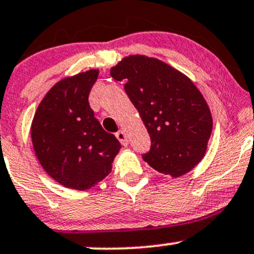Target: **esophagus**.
<instances>
[{
    "label": "esophagus",
    "instance_id": "esophagus-1",
    "mask_svg": "<svg viewBox=\"0 0 254 254\" xmlns=\"http://www.w3.org/2000/svg\"><path fill=\"white\" fill-rule=\"evenodd\" d=\"M117 138H118L119 142L123 144V146H127L129 144V140H127V132L123 131V130H121V131H118L116 133Z\"/></svg>",
    "mask_w": 254,
    "mask_h": 254
}]
</instances>
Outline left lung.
<instances>
[{
	"label": "left lung",
	"instance_id": "left-lung-1",
	"mask_svg": "<svg viewBox=\"0 0 254 254\" xmlns=\"http://www.w3.org/2000/svg\"><path fill=\"white\" fill-rule=\"evenodd\" d=\"M150 136L143 160L150 168L177 178L188 174L205 157L212 132L207 102L185 73L146 55H129L111 67Z\"/></svg>",
	"mask_w": 254,
	"mask_h": 254
}]
</instances>
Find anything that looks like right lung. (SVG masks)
Returning <instances> with one entry per match:
<instances>
[{"instance_id": "1", "label": "right lung", "mask_w": 254, "mask_h": 254, "mask_svg": "<svg viewBox=\"0 0 254 254\" xmlns=\"http://www.w3.org/2000/svg\"><path fill=\"white\" fill-rule=\"evenodd\" d=\"M99 69L66 77L50 88L31 124L36 157L53 180L86 190L112 171L121 150L113 133L106 132L89 106V93Z\"/></svg>"}]
</instances>
